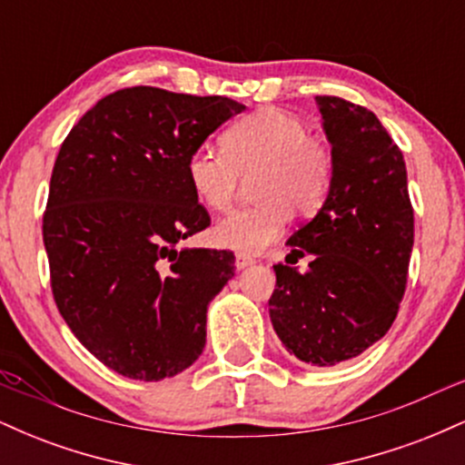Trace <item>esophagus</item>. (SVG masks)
I'll list each match as a JSON object with an SVG mask.
<instances>
[{"instance_id":"34e87169","label":"esophagus","mask_w":465,"mask_h":465,"mask_svg":"<svg viewBox=\"0 0 465 465\" xmlns=\"http://www.w3.org/2000/svg\"><path fill=\"white\" fill-rule=\"evenodd\" d=\"M251 264H255V260H253V258H251V255H244V253H236V269H238V271L247 269V266H251Z\"/></svg>"}]
</instances>
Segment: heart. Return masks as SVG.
<instances>
[{"mask_svg":"<svg viewBox=\"0 0 465 465\" xmlns=\"http://www.w3.org/2000/svg\"><path fill=\"white\" fill-rule=\"evenodd\" d=\"M221 151L201 146L188 157L185 174L207 210L227 212L240 179L253 177L255 207L223 218L214 227L216 244L240 253H260L284 233L291 207L314 214L332 185L334 159L323 140L308 135L302 117L288 111H253L233 122L221 137Z\"/></svg>","mask_w":465,"mask_h":465,"instance_id":"b5f03b06","label":"heart"}]
</instances>
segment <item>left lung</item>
<instances>
[{"label":"left lung","mask_w":465,"mask_h":465,"mask_svg":"<svg viewBox=\"0 0 465 465\" xmlns=\"http://www.w3.org/2000/svg\"><path fill=\"white\" fill-rule=\"evenodd\" d=\"M334 159L322 210L286 244L275 264L269 314L286 351L314 367L354 359L391 328L407 286L413 207L407 165L385 126L365 106L317 95ZM286 258V260H288Z\"/></svg>","instance_id":"8db88e82"}]
</instances>
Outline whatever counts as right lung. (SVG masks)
<instances>
[{
	"mask_svg": "<svg viewBox=\"0 0 465 465\" xmlns=\"http://www.w3.org/2000/svg\"><path fill=\"white\" fill-rule=\"evenodd\" d=\"M244 109L223 95L122 89L58 151L44 216L52 292L80 343L122 376L173 378L205 348L207 308L236 258L179 249L210 225L185 163Z\"/></svg>",
	"mask_w": 465,
	"mask_h": 465,
	"instance_id": "add662e5",
	"label": "right lung"
}]
</instances>
